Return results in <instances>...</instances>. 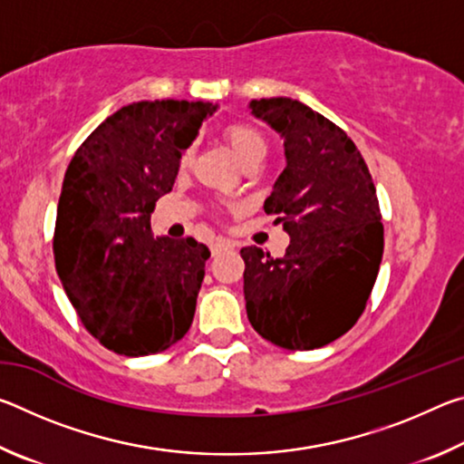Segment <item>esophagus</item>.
Instances as JSON below:
<instances>
[{
    "label": "esophagus",
    "mask_w": 464,
    "mask_h": 464,
    "mask_svg": "<svg viewBox=\"0 0 464 464\" xmlns=\"http://www.w3.org/2000/svg\"><path fill=\"white\" fill-rule=\"evenodd\" d=\"M233 247V243L231 241H227V239H217L215 243H213V247H210V251H213V256H218L221 254V251H225V249H231Z\"/></svg>",
    "instance_id": "34e87169"
}]
</instances>
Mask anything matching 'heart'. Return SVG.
<instances>
[{"label": "heart", "instance_id": "obj_1", "mask_svg": "<svg viewBox=\"0 0 464 464\" xmlns=\"http://www.w3.org/2000/svg\"><path fill=\"white\" fill-rule=\"evenodd\" d=\"M223 137L227 145L231 147L235 157L241 161V166L246 168L254 161H262L266 153H268V145H266V139L260 130L251 127L247 122H231L223 129ZM192 160V151L186 149L179 157V166H188Z\"/></svg>", "mask_w": 464, "mask_h": 464}]
</instances>
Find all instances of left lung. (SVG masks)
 I'll return each mask as SVG.
<instances>
[{
  "label": "left lung",
  "instance_id": "1",
  "mask_svg": "<svg viewBox=\"0 0 464 464\" xmlns=\"http://www.w3.org/2000/svg\"><path fill=\"white\" fill-rule=\"evenodd\" d=\"M249 108L285 139L286 168L264 210L290 246L282 257L241 249L247 319L285 350L321 348L356 324L379 274L376 188L354 140L303 102L262 98Z\"/></svg>",
  "mask_w": 464,
  "mask_h": 464
}]
</instances>
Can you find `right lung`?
Here are the masks:
<instances>
[{
  "label": "right lung",
  "instance_id": "add662e5",
  "mask_svg": "<svg viewBox=\"0 0 464 464\" xmlns=\"http://www.w3.org/2000/svg\"><path fill=\"white\" fill-rule=\"evenodd\" d=\"M215 110L186 100L122 106L65 171L54 266L85 329L116 354H157L192 325L210 251L192 237L153 239L151 213Z\"/></svg>",
  "mask_w": 464,
  "mask_h": 464
}]
</instances>
